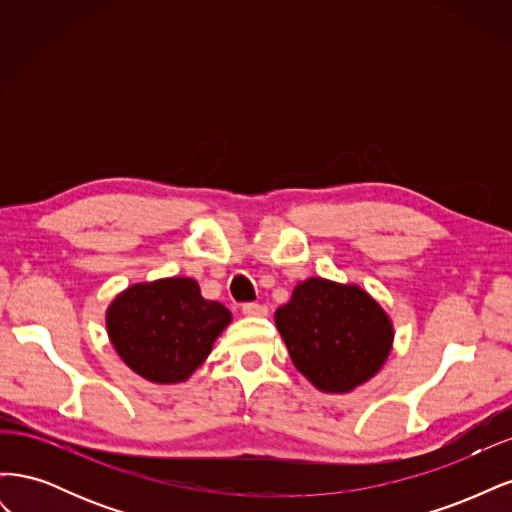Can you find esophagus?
Masks as SVG:
<instances>
[{
    "label": "esophagus",
    "mask_w": 512,
    "mask_h": 512,
    "mask_svg": "<svg viewBox=\"0 0 512 512\" xmlns=\"http://www.w3.org/2000/svg\"><path fill=\"white\" fill-rule=\"evenodd\" d=\"M267 312H269V309L265 305H260V303H243V314L245 316L260 318V316H267Z\"/></svg>",
    "instance_id": "esophagus-1"
}]
</instances>
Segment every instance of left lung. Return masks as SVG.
Masks as SVG:
<instances>
[{"label":"left lung","instance_id":"left-lung-1","mask_svg":"<svg viewBox=\"0 0 512 512\" xmlns=\"http://www.w3.org/2000/svg\"><path fill=\"white\" fill-rule=\"evenodd\" d=\"M275 324L294 367L324 393H350L374 378L393 346L384 309L363 288L324 277L294 288Z\"/></svg>","mask_w":512,"mask_h":512}]
</instances>
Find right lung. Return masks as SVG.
I'll list each match as a JSON object with an SVG mask.
<instances>
[{"instance_id":"1","label":"right lung","mask_w":512,"mask_h":512,"mask_svg":"<svg viewBox=\"0 0 512 512\" xmlns=\"http://www.w3.org/2000/svg\"><path fill=\"white\" fill-rule=\"evenodd\" d=\"M230 318L222 303L200 294L192 277H164L117 294L106 309V331L134 374L175 384L203 365Z\"/></svg>"}]
</instances>
